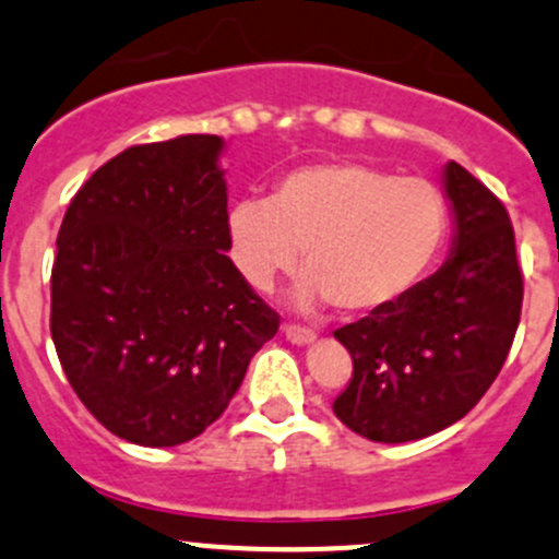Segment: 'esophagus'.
Segmentation results:
<instances>
[{"label": "esophagus", "mask_w": 559, "mask_h": 559, "mask_svg": "<svg viewBox=\"0 0 559 559\" xmlns=\"http://www.w3.org/2000/svg\"><path fill=\"white\" fill-rule=\"evenodd\" d=\"M284 335L286 341L295 343V346H306V343H313L316 332L311 326H300V324H284Z\"/></svg>", "instance_id": "1"}]
</instances>
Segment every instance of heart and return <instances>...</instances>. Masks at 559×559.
Instances as JSON below:
<instances>
[{"mask_svg":"<svg viewBox=\"0 0 559 559\" xmlns=\"http://www.w3.org/2000/svg\"><path fill=\"white\" fill-rule=\"evenodd\" d=\"M227 238L253 289H273L302 251L308 275L297 306L335 302L348 316H370L397 306L430 273L447 240V207L421 178L330 162L284 175L267 202H235Z\"/></svg>","mask_w":559,"mask_h":559,"instance_id":"1","label":"heart"}]
</instances>
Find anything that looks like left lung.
Wrapping results in <instances>:
<instances>
[{"label":"left lung","instance_id":"8db88e82","mask_svg":"<svg viewBox=\"0 0 559 559\" xmlns=\"http://www.w3.org/2000/svg\"><path fill=\"white\" fill-rule=\"evenodd\" d=\"M454 251L397 306L335 330L354 373L332 403L357 436L405 443L454 425L503 368L520 326L524 281L503 202L447 165Z\"/></svg>","mask_w":559,"mask_h":559}]
</instances>
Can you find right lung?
<instances>
[{
    "mask_svg": "<svg viewBox=\"0 0 559 559\" xmlns=\"http://www.w3.org/2000/svg\"><path fill=\"white\" fill-rule=\"evenodd\" d=\"M224 140L183 134L105 162L72 197L50 270V337L94 419L178 447L227 411L278 313L227 257Z\"/></svg>",
    "mask_w": 559,
    "mask_h": 559,
    "instance_id": "add662e5",
    "label": "right lung"
}]
</instances>
